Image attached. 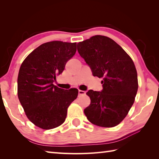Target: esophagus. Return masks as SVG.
I'll return each instance as SVG.
<instances>
[{
	"label": "esophagus",
	"instance_id": "1",
	"mask_svg": "<svg viewBox=\"0 0 159 159\" xmlns=\"http://www.w3.org/2000/svg\"><path fill=\"white\" fill-rule=\"evenodd\" d=\"M78 93H79L80 95H84V94H86V91L79 90H78Z\"/></svg>",
	"mask_w": 159,
	"mask_h": 159
}]
</instances>
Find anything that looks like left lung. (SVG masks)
Segmentation results:
<instances>
[{
	"label": "left lung",
	"instance_id": "left-lung-1",
	"mask_svg": "<svg viewBox=\"0 0 159 159\" xmlns=\"http://www.w3.org/2000/svg\"><path fill=\"white\" fill-rule=\"evenodd\" d=\"M77 51L93 75L103 77V90L86 93L90 104L84 114L95 125L114 127L124 120L135 101L138 89L135 64L116 42L103 35L79 42Z\"/></svg>",
	"mask_w": 159,
	"mask_h": 159
}]
</instances>
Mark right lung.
Returning a JSON list of instances; mask_svg holds the SVG:
<instances>
[{"instance_id": "1", "label": "right lung", "mask_w": 159, "mask_h": 159, "mask_svg": "<svg viewBox=\"0 0 159 159\" xmlns=\"http://www.w3.org/2000/svg\"><path fill=\"white\" fill-rule=\"evenodd\" d=\"M76 50L77 43L47 42L34 49L21 65L17 96L27 118L38 127L49 130L61 125L77 97V89L64 90L53 84Z\"/></svg>"}]
</instances>
